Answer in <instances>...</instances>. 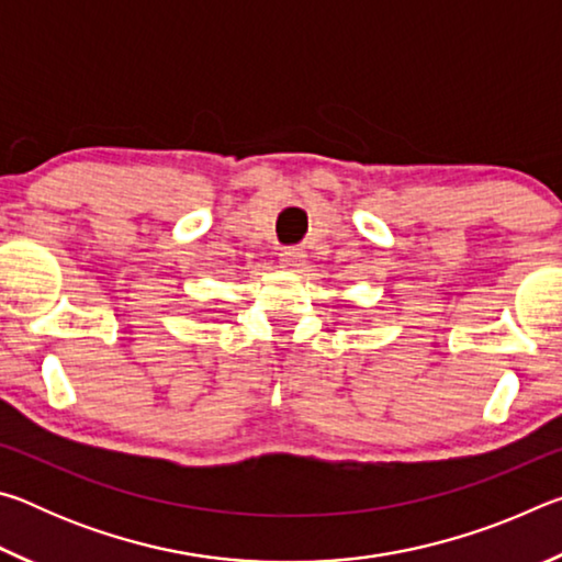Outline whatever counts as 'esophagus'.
Listing matches in <instances>:
<instances>
[{
  "instance_id": "esophagus-1",
  "label": "esophagus",
  "mask_w": 562,
  "mask_h": 562,
  "mask_svg": "<svg viewBox=\"0 0 562 562\" xmlns=\"http://www.w3.org/2000/svg\"><path fill=\"white\" fill-rule=\"evenodd\" d=\"M304 260H307V255H304L302 247H284V250L280 252V265L288 270L302 268Z\"/></svg>"
}]
</instances>
